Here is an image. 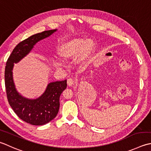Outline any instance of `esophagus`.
<instances>
[{"mask_svg":"<svg viewBox=\"0 0 151 151\" xmlns=\"http://www.w3.org/2000/svg\"><path fill=\"white\" fill-rule=\"evenodd\" d=\"M75 79L71 78H69L67 79V84L68 86H72L73 85L75 84Z\"/></svg>","mask_w":151,"mask_h":151,"instance_id":"34e87169","label":"esophagus"}]
</instances>
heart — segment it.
<instances>
[{
    "instance_id": "b5f03b06",
    "label": "heart",
    "mask_w": 151,
    "mask_h": 151,
    "mask_svg": "<svg viewBox=\"0 0 151 151\" xmlns=\"http://www.w3.org/2000/svg\"><path fill=\"white\" fill-rule=\"evenodd\" d=\"M95 51V44L90 38H73L65 42L61 46L60 55L64 60H73L78 58L83 61L90 58ZM58 65L59 63H57Z\"/></svg>"
}]
</instances>
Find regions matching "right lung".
I'll return each instance as SVG.
<instances>
[{"mask_svg":"<svg viewBox=\"0 0 151 151\" xmlns=\"http://www.w3.org/2000/svg\"><path fill=\"white\" fill-rule=\"evenodd\" d=\"M57 29L32 35L15 47L6 63L4 79L7 99L10 107L20 119L35 126L44 125L52 120L60 109V97L67 88V80L51 82L43 95L37 99H27L17 92L12 78L14 63H16L31 51L38 41L49 37Z\"/></svg>","mask_w":151,"mask_h":151,"instance_id":"right-lung-1","label":"right lung"}]
</instances>
